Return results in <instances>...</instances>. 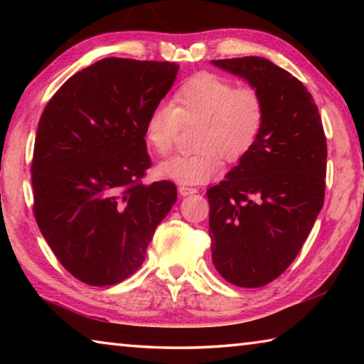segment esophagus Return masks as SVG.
<instances>
[{
  "label": "esophagus",
  "mask_w": 364,
  "mask_h": 364,
  "mask_svg": "<svg viewBox=\"0 0 364 364\" xmlns=\"http://www.w3.org/2000/svg\"><path fill=\"white\" fill-rule=\"evenodd\" d=\"M178 193L181 196H191V194H196L197 189L196 188H188V186H180L178 188Z\"/></svg>",
  "instance_id": "34e87169"
}]
</instances>
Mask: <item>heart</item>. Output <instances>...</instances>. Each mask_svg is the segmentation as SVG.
Wrapping results in <instances>:
<instances>
[{
	"label": "heart",
	"mask_w": 364,
	"mask_h": 364,
	"mask_svg": "<svg viewBox=\"0 0 364 364\" xmlns=\"http://www.w3.org/2000/svg\"><path fill=\"white\" fill-rule=\"evenodd\" d=\"M264 101L255 88H236L215 73H199L184 82L171 106L159 104L144 122V139L165 156L175 144L180 123H200L194 156H173L159 164L157 173L181 186H196L217 178L228 162H237L254 149L264 125Z\"/></svg>",
	"instance_id": "heart-1"
}]
</instances>
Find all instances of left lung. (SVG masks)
I'll return each instance as SVG.
<instances>
[{
  "label": "left lung",
  "mask_w": 364,
  "mask_h": 364,
  "mask_svg": "<svg viewBox=\"0 0 364 364\" xmlns=\"http://www.w3.org/2000/svg\"><path fill=\"white\" fill-rule=\"evenodd\" d=\"M262 95L264 125L247 156L207 189L212 260L239 287H262L301 249L324 204L326 136L304 83L257 56L212 60Z\"/></svg>",
  "instance_id": "1"
}]
</instances>
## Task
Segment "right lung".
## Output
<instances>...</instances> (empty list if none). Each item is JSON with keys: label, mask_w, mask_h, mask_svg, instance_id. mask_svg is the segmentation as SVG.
Here are the masks:
<instances>
[{"label": "right lung", "mask_w": 364, "mask_h": 364, "mask_svg": "<svg viewBox=\"0 0 364 364\" xmlns=\"http://www.w3.org/2000/svg\"><path fill=\"white\" fill-rule=\"evenodd\" d=\"M173 63L106 58L77 72L41 114L32 162L33 213L63 267L85 284L133 274L176 186L143 184L144 122L175 83Z\"/></svg>", "instance_id": "obj_1"}]
</instances>
